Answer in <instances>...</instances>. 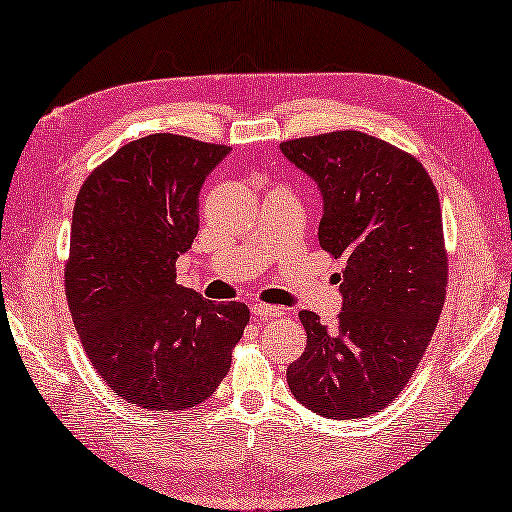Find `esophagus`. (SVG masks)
Returning <instances> with one entry per match:
<instances>
[{
  "label": "esophagus",
  "mask_w": 512,
  "mask_h": 512,
  "mask_svg": "<svg viewBox=\"0 0 512 512\" xmlns=\"http://www.w3.org/2000/svg\"><path fill=\"white\" fill-rule=\"evenodd\" d=\"M253 314L259 321L266 319H275V317H284V308L279 306H268V303H255L253 306Z\"/></svg>",
  "instance_id": "34e87169"
}]
</instances>
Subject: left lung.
<instances>
[{
	"label": "left lung",
	"mask_w": 512,
	"mask_h": 512,
	"mask_svg": "<svg viewBox=\"0 0 512 512\" xmlns=\"http://www.w3.org/2000/svg\"><path fill=\"white\" fill-rule=\"evenodd\" d=\"M279 149L323 195L321 248L347 259L336 323L299 312L308 345L288 387L319 416L365 418L405 389L436 332L449 279L438 191L407 151L352 129Z\"/></svg>",
	"instance_id": "8db88e82"
}]
</instances>
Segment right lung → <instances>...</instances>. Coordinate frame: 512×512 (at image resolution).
Returning a JSON list of instances; mask_svg holds the SVG:
<instances>
[{
	"label": "right lung",
	"mask_w": 512,
	"mask_h": 512,
	"mask_svg": "<svg viewBox=\"0 0 512 512\" xmlns=\"http://www.w3.org/2000/svg\"><path fill=\"white\" fill-rule=\"evenodd\" d=\"M231 151L176 134L132 140L76 195L65 297L83 350L116 396L151 411L209 398L250 312L176 281L200 228V189Z\"/></svg>",
	"instance_id": "right-lung-1"
}]
</instances>
